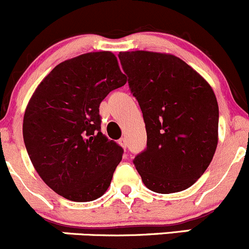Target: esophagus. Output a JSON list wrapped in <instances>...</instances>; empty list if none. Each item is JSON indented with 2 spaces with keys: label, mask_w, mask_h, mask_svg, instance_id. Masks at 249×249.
I'll return each instance as SVG.
<instances>
[{
  "label": "esophagus",
  "mask_w": 249,
  "mask_h": 249,
  "mask_svg": "<svg viewBox=\"0 0 249 249\" xmlns=\"http://www.w3.org/2000/svg\"><path fill=\"white\" fill-rule=\"evenodd\" d=\"M119 142L122 147H124V149L127 147V139H125V138H121V139L119 140Z\"/></svg>",
  "instance_id": "obj_1"
}]
</instances>
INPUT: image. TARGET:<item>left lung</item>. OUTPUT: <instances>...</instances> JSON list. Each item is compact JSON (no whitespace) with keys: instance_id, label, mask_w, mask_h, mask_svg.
Instances as JSON below:
<instances>
[{"instance_id":"obj_1","label":"left lung","mask_w":249,"mask_h":249,"mask_svg":"<svg viewBox=\"0 0 249 249\" xmlns=\"http://www.w3.org/2000/svg\"><path fill=\"white\" fill-rule=\"evenodd\" d=\"M119 58L146 128V149L133 160L142 183L159 194L190 188L208 168L218 144L213 89L172 54L120 52Z\"/></svg>"}]
</instances>
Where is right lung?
I'll return each mask as SVG.
<instances>
[{
    "mask_svg": "<svg viewBox=\"0 0 249 249\" xmlns=\"http://www.w3.org/2000/svg\"><path fill=\"white\" fill-rule=\"evenodd\" d=\"M125 82L111 52H92L56 65L36 88L24 115V142L58 195L88 202L110 186L124 149L102 133L99 105Z\"/></svg>",
    "mask_w": 249,
    "mask_h": 249,
    "instance_id": "add662e5",
    "label": "right lung"
}]
</instances>
